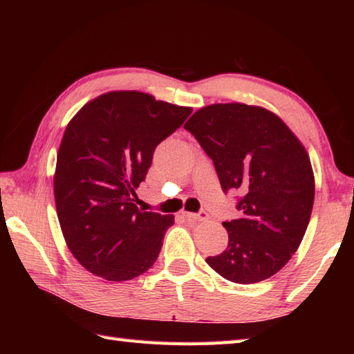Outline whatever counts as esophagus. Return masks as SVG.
Returning <instances> with one entry per match:
<instances>
[{"label":"esophagus","mask_w":354,"mask_h":354,"mask_svg":"<svg viewBox=\"0 0 354 354\" xmlns=\"http://www.w3.org/2000/svg\"><path fill=\"white\" fill-rule=\"evenodd\" d=\"M185 216L187 221H192V222H202V221H207L208 219V214L205 212H201V213H189V212H184L183 213Z\"/></svg>","instance_id":"34e87169"}]
</instances>
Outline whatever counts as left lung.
Wrapping results in <instances>:
<instances>
[{
	"label": "left lung",
	"instance_id": "8db88e82",
	"mask_svg": "<svg viewBox=\"0 0 354 354\" xmlns=\"http://www.w3.org/2000/svg\"><path fill=\"white\" fill-rule=\"evenodd\" d=\"M212 158L223 192L236 190L239 219L223 222L228 246L207 257L227 280L252 284L277 274L306 234L315 176L303 142L266 108L214 103L184 124Z\"/></svg>",
	"mask_w": 354,
	"mask_h": 354
}]
</instances>
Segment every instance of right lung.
<instances>
[{"instance_id": "add662e5", "label": "right lung", "mask_w": 354, "mask_h": 354, "mask_svg": "<svg viewBox=\"0 0 354 354\" xmlns=\"http://www.w3.org/2000/svg\"><path fill=\"white\" fill-rule=\"evenodd\" d=\"M192 111L147 93L109 91L70 120L57 152L55 202L66 246L91 274L132 280L158 259L175 217L142 212L135 192L155 147Z\"/></svg>"}]
</instances>
